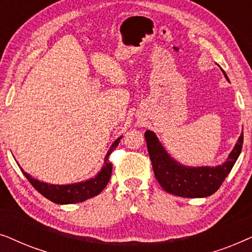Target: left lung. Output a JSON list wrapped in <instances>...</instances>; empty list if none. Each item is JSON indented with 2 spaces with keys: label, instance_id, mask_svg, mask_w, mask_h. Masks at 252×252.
Returning <instances> with one entry per match:
<instances>
[{
  "label": "left lung",
  "instance_id": "8db88e82",
  "mask_svg": "<svg viewBox=\"0 0 252 252\" xmlns=\"http://www.w3.org/2000/svg\"><path fill=\"white\" fill-rule=\"evenodd\" d=\"M225 78L228 77L222 70ZM154 173L165 191L187 198L208 197L220 188L239 158L243 144V133L225 163L218 166H185L174 160L164 149L153 130L144 133Z\"/></svg>",
  "mask_w": 252,
  "mask_h": 252
}]
</instances>
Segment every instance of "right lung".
Wrapping results in <instances>:
<instances>
[{
	"label": "right lung",
	"instance_id": "1",
	"mask_svg": "<svg viewBox=\"0 0 252 252\" xmlns=\"http://www.w3.org/2000/svg\"><path fill=\"white\" fill-rule=\"evenodd\" d=\"M120 139H122V136L118 137L112 143V146L110 147L108 154L104 158V165L102 166L101 171L89 180L72 185H49L47 182L39 181L31 177L22 167H20V170H22L27 180L31 182V185L49 201L56 203V204H73V203L84 202L86 199L98 195L108 185L112 172V164L109 160V156L118 146Z\"/></svg>",
	"mask_w": 252,
	"mask_h": 252
}]
</instances>
